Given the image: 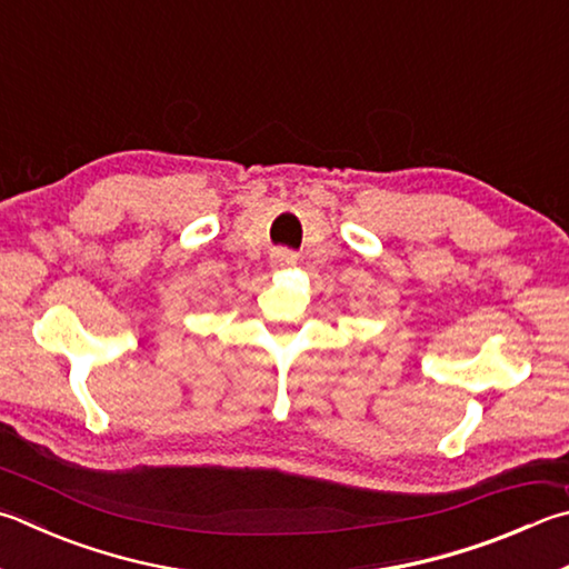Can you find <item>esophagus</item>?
Segmentation results:
<instances>
[{"label":"esophagus","mask_w":569,"mask_h":569,"mask_svg":"<svg viewBox=\"0 0 569 569\" xmlns=\"http://www.w3.org/2000/svg\"><path fill=\"white\" fill-rule=\"evenodd\" d=\"M298 263V253L286 251V249H276L271 253V266L273 268H291Z\"/></svg>","instance_id":"34e87169"}]
</instances>
